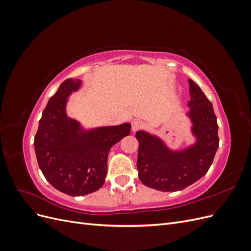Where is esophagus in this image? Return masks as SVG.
Here are the masks:
<instances>
[{
  "mask_svg": "<svg viewBox=\"0 0 251 251\" xmlns=\"http://www.w3.org/2000/svg\"><path fill=\"white\" fill-rule=\"evenodd\" d=\"M142 126H143V123H142V121H140V120H138V119H134V120L132 121V131H133V132L138 131L139 128H141Z\"/></svg>",
  "mask_w": 251,
  "mask_h": 251,
  "instance_id": "obj_1",
  "label": "esophagus"
}]
</instances>
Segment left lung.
Wrapping results in <instances>:
<instances>
[{
  "label": "left lung",
  "mask_w": 251,
  "mask_h": 251,
  "mask_svg": "<svg viewBox=\"0 0 251 251\" xmlns=\"http://www.w3.org/2000/svg\"><path fill=\"white\" fill-rule=\"evenodd\" d=\"M187 102L191 131L196 141L182 150H171L156 135L138 131L137 170L144 185L161 192H177L195 183L209 170L219 148L218 124L214 108L200 87L188 79Z\"/></svg>",
  "instance_id": "obj_1"
}]
</instances>
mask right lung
<instances>
[{
    "mask_svg": "<svg viewBox=\"0 0 251 251\" xmlns=\"http://www.w3.org/2000/svg\"><path fill=\"white\" fill-rule=\"evenodd\" d=\"M81 86L68 78L50 97L34 137L40 169L49 183L69 196H83L100 189L108 172L110 149L131 133L128 123L86 130L67 115L68 97Z\"/></svg>",
    "mask_w": 251,
    "mask_h": 251,
    "instance_id": "right-lung-1",
    "label": "right lung"
}]
</instances>
